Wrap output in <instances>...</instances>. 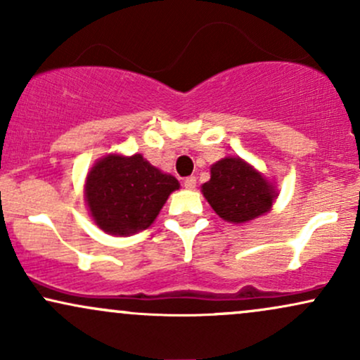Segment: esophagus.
<instances>
[{"label": "esophagus", "instance_id": "obj_1", "mask_svg": "<svg viewBox=\"0 0 360 360\" xmlns=\"http://www.w3.org/2000/svg\"><path fill=\"white\" fill-rule=\"evenodd\" d=\"M184 188L186 189H194V188H196V177H194V176L186 177V179H184Z\"/></svg>", "mask_w": 360, "mask_h": 360}]
</instances>
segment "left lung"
I'll return each mask as SVG.
<instances>
[{"label":"left lung","instance_id":"left-lung-1","mask_svg":"<svg viewBox=\"0 0 360 360\" xmlns=\"http://www.w3.org/2000/svg\"><path fill=\"white\" fill-rule=\"evenodd\" d=\"M203 194L223 220L243 223L267 213L276 191L262 176L238 157H226L212 166Z\"/></svg>","mask_w":360,"mask_h":360}]
</instances>
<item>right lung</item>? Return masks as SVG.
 I'll return each instance as SVG.
<instances>
[{
  "instance_id": "add662e5",
  "label": "right lung",
  "mask_w": 360,
  "mask_h": 360,
  "mask_svg": "<svg viewBox=\"0 0 360 360\" xmlns=\"http://www.w3.org/2000/svg\"><path fill=\"white\" fill-rule=\"evenodd\" d=\"M177 188L174 176L160 172L140 154L108 155L89 171L86 201L101 230L131 235L150 226Z\"/></svg>"
}]
</instances>
